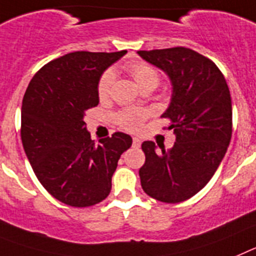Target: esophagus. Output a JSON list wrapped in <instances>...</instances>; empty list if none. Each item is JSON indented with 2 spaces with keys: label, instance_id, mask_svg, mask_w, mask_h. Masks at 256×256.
<instances>
[{
  "label": "esophagus",
  "instance_id": "obj_1",
  "mask_svg": "<svg viewBox=\"0 0 256 256\" xmlns=\"http://www.w3.org/2000/svg\"><path fill=\"white\" fill-rule=\"evenodd\" d=\"M140 144H142V142L139 138H132V146H134V148H139V146H140Z\"/></svg>",
  "mask_w": 256,
  "mask_h": 256
}]
</instances>
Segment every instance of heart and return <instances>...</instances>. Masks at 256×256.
I'll use <instances>...</instances> for the list:
<instances>
[{"label": "heart", "instance_id": "1", "mask_svg": "<svg viewBox=\"0 0 256 256\" xmlns=\"http://www.w3.org/2000/svg\"><path fill=\"white\" fill-rule=\"evenodd\" d=\"M125 68L142 88H156L158 85L160 73L150 64L143 60H134L126 64ZM113 80H114V73L110 70H106L102 74L98 84V95L100 99L108 98L113 85ZM150 114V110H143V108H128V110H122L118 113H116L114 121L124 130L134 132V131L140 130Z\"/></svg>", "mask_w": 256, "mask_h": 256}]
</instances>
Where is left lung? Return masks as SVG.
Masks as SVG:
<instances>
[{
  "instance_id": "1",
  "label": "left lung",
  "mask_w": 256,
  "mask_h": 256,
  "mask_svg": "<svg viewBox=\"0 0 256 256\" xmlns=\"http://www.w3.org/2000/svg\"><path fill=\"white\" fill-rule=\"evenodd\" d=\"M148 63L165 70L172 84L170 106L162 117L176 136L174 146L157 150L144 142L146 162L139 168L146 194L166 204L190 198L208 183L230 146L232 102L216 64L186 48L138 51Z\"/></svg>"
}]
</instances>
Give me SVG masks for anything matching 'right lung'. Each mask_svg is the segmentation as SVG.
I'll list each match as a JSON object with an SVG mask.
<instances>
[{"instance_id":"obj_1","label":"right lung","mask_w":256,"mask_h":256,"mask_svg":"<svg viewBox=\"0 0 256 256\" xmlns=\"http://www.w3.org/2000/svg\"><path fill=\"white\" fill-rule=\"evenodd\" d=\"M125 52H70L45 64L26 88L22 143L40 183L66 205L88 208L106 200L117 162L132 143L114 132L95 144L84 121L99 104L102 73Z\"/></svg>"}]
</instances>
